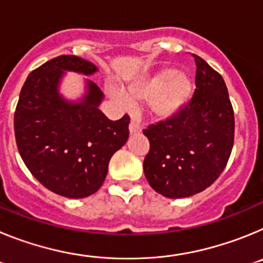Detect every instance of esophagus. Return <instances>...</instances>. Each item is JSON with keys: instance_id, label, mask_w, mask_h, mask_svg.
I'll return each instance as SVG.
<instances>
[{"instance_id": "esophagus-1", "label": "esophagus", "mask_w": 263, "mask_h": 263, "mask_svg": "<svg viewBox=\"0 0 263 263\" xmlns=\"http://www.w3.org/2000/svg\"><path fill=\"white\" fill-rule=\"evenodd\" d=\"M129 130L132 134H137V133H139L141 130H142V127H141V124H139L136 118H132V121H130V125H129Z\"/></svg>"}]
</instances>
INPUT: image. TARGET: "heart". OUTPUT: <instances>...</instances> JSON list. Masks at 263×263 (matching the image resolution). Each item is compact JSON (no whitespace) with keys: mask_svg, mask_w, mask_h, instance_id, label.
Returning a JSON list of instances; mask_svg holds the SVG:
<instances>
[{"mask_svg":"<svg viewBox=\"0 0 263 263\" xmlns=\"http://www.w3.org/2000/svg\"><path fill=\"white\" fill-rule=\"evenodd\" d=\"M121 104L148 101V108L159 120H168L182 110L194 95V81L187 73L166 67L133 81L125 93L111 92Z\"/></svg>","mask_w":263,"mask_h":263,"instance_id":"1","label":"heart"}]
</instances>
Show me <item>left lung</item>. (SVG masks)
<instances>
[{
	"mask_svg": "<svg viewBox=\"0 0 263 263\" xmlns=\"http://www.w3.org/2000/svg\"><path fill=\"white\" fill-rule=\"evenodd\" d=\"M196 89L178 115L143 130L150 150L143 173L158 194L170 199L192 196L224 171L234 141V115L221 75L200 57Z\"/></svg>",
	"mask_w": 263,
	"mask_h": 263,
	"instance_id": "obj_1",
	"label": "left lung"
}]
</instances>
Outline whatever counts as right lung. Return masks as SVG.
<instances>
[{
    "label": "right lung",
    "mask_w": 263,
    "mask_h": 263,
    "mask_svg": "<svg viewBox=\"0 0 263 263\" xmlns=\"http://www.w3.org/2000/svg\"><path fill=\"white\" fill-rule=\"evenodd\" d=\"M66 71L93 75V63L75 57L53 58L27 76L15 113L18 152L30 173L50 191L81 199L95 194L108 174L111 155L129 138V116L110 121L99 106L104 95L85 80L79 101L60 95Z\"/></svg>",
    "instance_id": "obj_1"
}]
</instances>
